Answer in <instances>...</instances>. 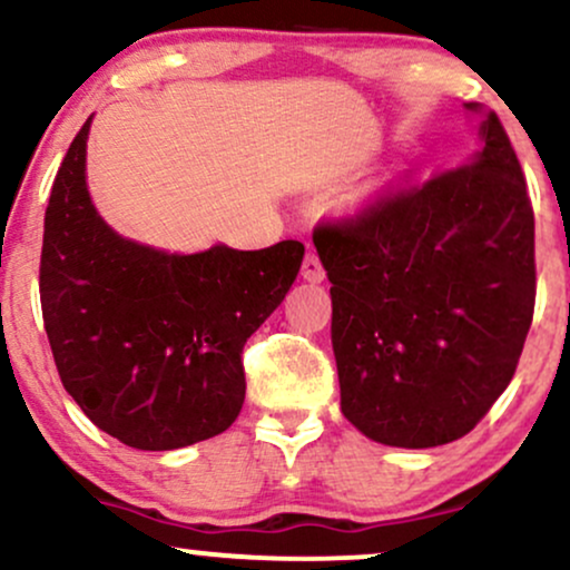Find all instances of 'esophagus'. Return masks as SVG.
Wrapping results in <instances>:
<instances>
[{
  "label": "esophagus",
  "mask_w": 570,
  "mask_h": 570,
  "mask_svg": "<svg viewBox=\"0 0 570 570\" xmlns=\"http://www.w3.org/2000/svg\"><path fill=\"white\" fill-rule=\"evenodd\" d=\"M303 278L307 281V284H321V281L326 278L324 265H321V259L315 257L313 252L305 257V263H303Z\"/></svg>",
  "instance_id": "1"
}]
</instances>
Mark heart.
<instances>
[{"instance_id": "1", "label": "heart", "mask_w": 570, "mask_h": 570, "mask_svg": "<svg viewBox=\"0 0 570 570\" xmlns=\"http://www.w3.org/2000/svg\"><path fill=\"white\" fill-rule=\"evenodd\" d=\"M353 209H358V207H353Z\"/></svg>"}]
</instances>
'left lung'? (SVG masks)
<instances>
[{
	"label": "left lung",
	"instance_id": "obj_1",
	"mask_svg": "<svg viewBox=\"0 0 570 570\" xmlns=\"http://www.w3.org/2000/svg\"><path fill=\"white\" fill-rule=\"evenodd\" d=\"M454 173L390 196L313 244L332 281L342 414L397 449L468 435L510 385L533 318V209L497 114Z\"/></svg>",
	"mask_w": 570,
	"mask_h": 570
}]
</instances>
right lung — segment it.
Returning a JSON list of instances; mask_svg holds the SVG:
<instances>
[{"label": "right lung", "instance_id": "1", "mask_svg": "<svg viewBox=\"0 0 570 570\" xmlns=\"http://www.w3.org/2000/svg\"><path fill=\"white\" fill-rule=\"evenodd\" d=\"M89 125L45 212L39 294L55 366L102 433L140 451L185 449L236 422L244 342L284 303L305 246L180 255L125 238L89 196Z\"/></svg>", "mask_w": 570, "mask_h": 570}]
</instances>
